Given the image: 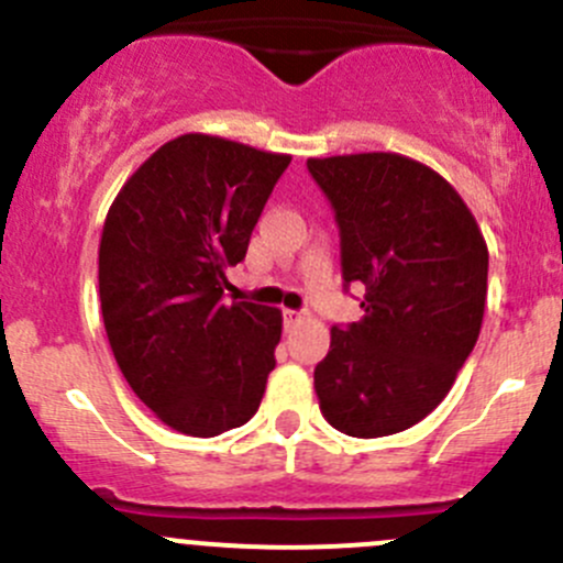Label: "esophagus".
Here are the masks:
<instances>
[{
    "mask_svg": "<svg viewBox=\"0 0 563 563\" xmlns=\"http://www.w3.org/2000/svg\"><path fill=\"white\" fill-rule=\"evenodd\" d=\"M302 318H305V313H299V310H283V323H286V329L297 327Z\"/></svg>",
    "mask_w": 563,
    "mask_h": 563,
    "instance_id": "34e87169",
    "label": "esophagus"
}]
</instances>
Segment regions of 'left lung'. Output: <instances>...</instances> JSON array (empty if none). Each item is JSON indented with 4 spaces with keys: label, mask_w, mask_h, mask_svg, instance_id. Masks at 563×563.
Listing matches in <instances>:
<instances>
[{
    "label": "left lung",
    "mask_w": 563,
    "mask_h": 563,
    "mask_svg": "<svg viewBox=\"0 0 563 563\" xmlns=\"http://www.w3.org/2000/svg\"><path fill=\"white\" fill-rule=\"evenodd\" d=\"M334 207L343 280L365 316L332 327L316 365L323 419L354 439L422 422L474 351L487 299V245L460 192L395 152L310 157Z\"/></svg>",
    "instance_id": "left-lung-1"
}]
</instances>
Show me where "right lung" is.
<instances>
[{
    "label": "right lung",
    "mask_w": 563,
    "mask_h": 563,
    "mask_svg": "<svg viewBox=\"0 0 563 563\" xmlns=\"http://www.w3.org/2000/svg\"><path fill=\"white\" fill-rule=\"evenodd\" d=\"M288 163L185 133L130 174L106 214L100 308L113 360L141 402L185 435L240 428L264 397L283 313L223 302V288Z\"/></svg>",
    "instance_id": "right-lung-1"
}]
</instances>
